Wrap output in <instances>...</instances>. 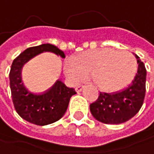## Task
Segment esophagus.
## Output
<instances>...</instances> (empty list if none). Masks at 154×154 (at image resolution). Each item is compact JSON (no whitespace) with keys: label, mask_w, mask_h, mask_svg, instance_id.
<instances>
[{"label":"esophagus","mask_w":154,"mask_h":154,"mask_svg":"<svg viewBox=\"0 0 154 154\" xmlns=\"http://www.w3.org/2000/svg\"><path fill=\"white\" fill-rule=\"evenodd\" d=\"M82 88H83V86H82V85H78V86H76L75 91H76L77 92H80V91L82 90Z\"/></svg>","instance_id":"esophagus-1"}]
</instances>
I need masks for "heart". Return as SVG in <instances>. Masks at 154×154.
I'll list each match as a JSON object with an SVG mask.
<instances>
[{"instance_id": "heart-1", "label": "heart", "mask_w": 154, "mask_h": 154, "mask_svg": "<svg viewBox=\"0 0 154 154\" xmlns=\"http://www.w3.org/2000/svg\"><path fill=\"white\" fill-rule=\"evenodd\" d=\"M64 72L74 82L90 77L101 91L114 92L128 86L137 72V61L128 51L98 48L86 51L64 63Z\"/></svg>"}]
</instances>
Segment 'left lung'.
<instances>
[{"label": "left lung", "instance_id": "left-lung-1", "mask_svg": "<svg viewBox=\"0 0 154 154\" xmlns=\"http://www.w3.org/2000/svg\"><path fill=\"white\" fill-rule=\"evenodd\" d=\"M138 70L132 82L123 90L112 92H100L98 99L90 105L92 116L106 124H120L131 119L141 109L146 83V69L140 57L135 55Z\"/></svg>", "mask_w": 154, "mask_h": 154}]
</instances>
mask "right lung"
<instances>
[{
    "label": "right lung",
    "mask_w": 154,
    "mask_h": 154,
    "mask_svg": "<svg viewBox=\"0 0 154 154\" xmlns=\"http://www.w3.org/2000/svg\"><path fill=\"white\" fill-rule=\"evenodd\" d=\"M52 52L65 58L64 52L50 43L31 47L23 51L13 61L10 72V87L14 108L25 121L44 126L60 120L67 111L70 99L76 94L73 88L67 87L62 81L43 92L30 91L22 79V70L25 63L42 52Z\"/></svg>",
    "instance_id": "add662e5"
}]
</instances>
